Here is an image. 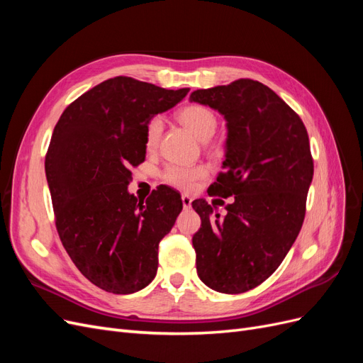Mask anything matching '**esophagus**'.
Instances as JSON below:
<instances>
[{
  "label": "esophagus",
  "mask_w": 363,
  "mask_h": 363,
  "mask_svg": "<svg viewBox=\"0 0 363 363\" xmlns=\"http://www.w3.org/2000/svg\"><path fill=\"white\" fill-rule=\"evenodd\" d=\"M182 203L184 208H191L192 207V199L189 195H182Z\"/></svg>",
  "instance_id": "34e87169"
}]
</instances>
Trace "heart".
Returning <instances> with one entry per match:
<instances>
[{
  "mask_svg": "<svg viewBox=\"0 0 363 363\" xmlns=\"http://www.w3.org/2000/svg\"><path fill=\"white\" fill-rule=\"evenodd\" d=\"M180 123L188 128L191 133L201 142H207L211 139L218 127V121L215 113L204 106H188L182 108L177 115ZM163 131L162 118H152L147 127L145 142L148 150H155L159 145V140ZM206 175V169L203 167H183V164H169L164 169L163 177L169 184L177 186L180 189H192L196 180H200Z\"/></svg>",
  "mask_w": 363,
  "mask_h": 363,
  "instance_id": "obj_1",
  "label": "heart"
}]
</instances>
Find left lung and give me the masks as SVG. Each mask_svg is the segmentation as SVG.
<instances>
[{"label": "left lung", "mask_w": 363, "mask_h": 363, "mask_svg": "<svg viewBox=\"0 0 363 363\" xmlns=\"http://www.w3.org/2000/svg\"><path fill=\"white\" fill-rule=\"evenodd\" d=\"M189 101L225 119L224 172L211 189L235 199L215 222L211 204L192 203L201 218L192 238L196 272L213 291L247 292L279 268L300 233L313 179L309 136L300 116L255 80L199 89Z\"/></svg>", "instance_id": "8db88e82"}]
</instances>
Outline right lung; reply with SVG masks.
<instances>
[{"mask_svg": "<svg viewBox=\"0 0 363 363\" xmlns=\"http://www.w3.org/2000/svg\"><path fill=\"white\" fill-rule=\"evenodd\" d=\"M188 92L115 77L77 98L54 127L45 174L57 232L75 267L107 292L133 294L156 277L159 242L183 204L164 184L138 200L130 168L145 160L152 116Z\"/></svg>", "mask_w": 363, "mask_h": 363, "instance_id": "obj_1", "label": "right lung"}]
</instances>
